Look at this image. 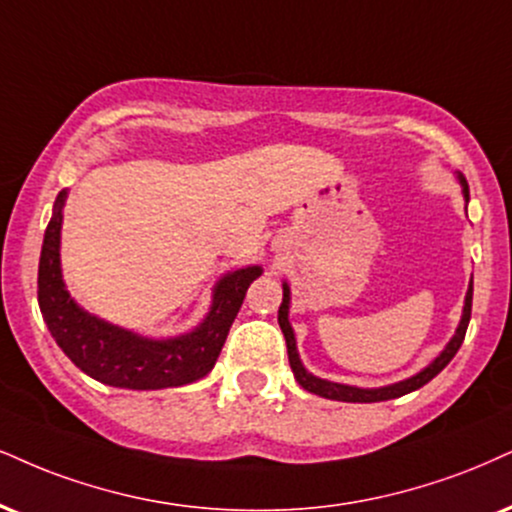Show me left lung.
I'll use <instances>...</instances> for the list:
<instances>
[{
    "label": "left lung",
    "mask_w": 512,
    "mask_h": 512,
    "mask_svg": "<svg viewBox=\"0 0 512 512\" xmlns=\"http://www.w3.org/2000/svg\"><path fill=\"white\" fill-rule=\"evenodd\" d=\"M458 182L460 189H463V199H465V211H468V201H470V189L468 182H465L463 173H458ZM289 301H292V292H289L287 282H282V304L280 311H277V323H280V330L285 334L287 342V353H289V365H292V372L296 377V382L301 384L306 391L311 394L323 396V399H332V401H346V403H375V401H389V399H399L403 394H410V391L425 387L432 377H437L446 365L451 363V358L456 356L460 344H463L465 332H468V323H470V313H472V280L468 292H465V304H463V315H460V323L456 327V334L449 339V344L441 349V353L430 365H425L420 372L406 377V380L387 384V387H353V384H342V382H332V380H323V377H315L313 372L306 370V365L301 363L299 358V349H296V337L292 330V323H289Z\"/></svg>",
    "instance_id": "obj_1"
}]
</instances>
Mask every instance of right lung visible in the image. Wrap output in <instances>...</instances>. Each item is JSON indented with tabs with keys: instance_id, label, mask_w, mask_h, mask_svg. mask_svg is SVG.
<instances>
[{
	"instance_id": "1",
	"label": "right lung",
	"mask_w": 512,
	"mask_h": 512,
	"mask_svg": "<svg viewBox=\"0 0 512 512\" xmlns=\"http://www.w3.org/2000/svg\"><path fill=\"white\" fill-rule=\"evenodd\" d=\"M66 197L68 192L61 189L54 201L37 270V301L59 349L85 375L109 387L168 389L185 387L206 377L218 361L227 332L242 308L246 289L261 277L263 268L246 266L220 277L213 287L211 308L194 330L178 337H144L87 313L66 289L61 273V225Z\"/></svg>"
}]
</instances>
